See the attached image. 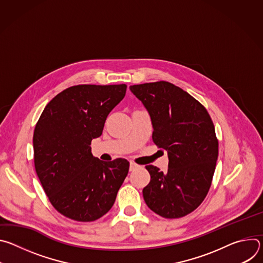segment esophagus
<instances>
[{"label":"esophagus","mask_w":263,"mask_h":263,"mask_svg":"<svg viewBox=\"0 0 263 263\" xmlns=\"http://www.w3.org/2000/svg\"><path fill=\"white\" fill-rule=\"evenodd\" d=\"M140 167V165H138V164H136L135 162H133V161H130V171L132 172V171H135V170H137V168H139Z\"/></svg>","instance_id":"obj_1"}]
</instances>
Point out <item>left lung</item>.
<instances>
[{
	"mask_svg": "<svg viewBox=\"0 0 263 263\" xmlns=\"http://www.w3.org/2000/svg\"><path fill=\"white\" fill-rule=\"evenodd\" d=\"M151 117L153 141L168 156L161 172L145 165L151 176L142 190L147 207L165 218H179L196 210L211 186L218 156V140L206 108L180 87L158 81L131 85Z\"/></svg>",
	"mask_w": 263,
	"mask_h": 263,
	"instance_id": "left-lung-1",
	"label": "left lung"
}]
</instances>
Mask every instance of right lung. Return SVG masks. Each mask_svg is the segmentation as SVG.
Masks as SVG:
<instances>
[{"mask_svg": "<svg viewBox=\"0 0 263 263\" xmlns=\"http://www.w3.org/2000/svg\"><path fill=\"white\" fill-rule=\"evenodd\" d=\"M126 90V84L68 87L48 103L35 126L36 174L53 207L70 219L92 221L106 214L128 175V160L102 161L90 146Z\"/></svg>", "mask_w": 263, "mask_h": 263, "instance_id": "add662e5", "label": "right lung"}]
</instances>
